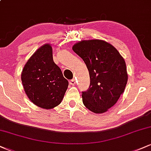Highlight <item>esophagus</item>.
Instances as JSON below:
<instances>
[{
    "instance_id": "esophagus-1",
    "label": "esophagus",
    "mask_w": 151,
    "mask_h": 151,
    "mask_svg": "<svg viewBox=\"0 0 151 151\" xmlns=\"http://www.w3.org/2000/svg\"><path fill=\"white\" fill-rule=\"evenodd\" d=\"M70 84H71V85H74V84H76V81H75V79H72V80H70Z\"/></svg>"
}]
</instances>
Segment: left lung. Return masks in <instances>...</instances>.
Wrapping results in <instances>:
<instances>
[{"instance_id": "1", "label": "left lung", "mask_w": 151, "mask_h": 151, "mask_svg": "<svg viewBox=\"0 0 151 151\" xmlns=\"http://www.w3.org/2000/svg\"><path fill=\"white\" fill-rule=\"evenodd\" d=\"M72 50L84 60L89 73V89L82 92L83 104L95 114L106 112L127 84L125 60L111 44L101 40L79 41Z\"/></svg>"}]
</instances>
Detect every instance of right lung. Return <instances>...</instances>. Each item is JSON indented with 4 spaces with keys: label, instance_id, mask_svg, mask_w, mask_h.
Returning a JSON list of instances; mask_svg holds the SVG:
<instances>
[{
    "label": "right lung",
    "instance_id": "obj_1",
    "mask_svg": "<svg viewBox=\"0 0 151 151\" xmlns=\"http://www.w3.org/2000/svg\"><path fill=\"white\" fill-rule=\"evenodd\" d=\"M24 91L34 104L51 109L61 103L69 82L53 61L52 48L47 43L35 52L21 73Z\"/></svg>",
    "mask_w": 151,
    "mask_h": 151
}]
</instances>
